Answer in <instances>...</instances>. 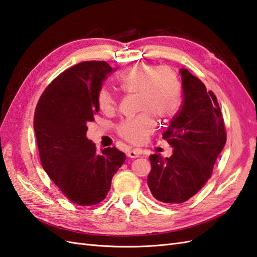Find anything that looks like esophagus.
Returning <instances> with one entry per match:
<instances>
[{"instance_id":"1","label":"esophagus","mask_w":257,"mask_h":257,"mask_svg":"<svg viewBox=\"0 0 257 257\" xmlns=\"http://www.w3.org/2000/svg\"><path fill=\"white\" fill-rule=\"evenodd\" d=\"M143 154L142 150L140 149H131V150L127 151V157L130 159H136V158H139Z\"/></svg>"}]
</instances>
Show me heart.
Here are the masks:
<instances>
[{
    "label": "heart",
    "instance_id": "1",
    "mask_svg": "<svg viewBox=\"0 0 257 257\" xmlns=\"http://www.w3.org/2000/svg\"><path fill=\"white\" fill-rule=\"evenodd\" d=\"M117 83L122 91L137 94V109L142 111L118 126V134L131 143H141L154 128L156 116L169 119L175 114L181 103V82L170 67L135 64L118 75ZM99 109L109 114L117 107V99L108 88L103 87L97 95Z\"/></svg>",
    "mask_w": 257,
    "mask_h": 257
}]
</instances>
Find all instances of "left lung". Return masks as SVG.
I'll return each mask as SVG.
<instances>
[{
    "label": "left lung",
    "instance_id": "left-lung-1",
    "mask_svg": "<svg viewBox=\"0 0 257 257\" xmlns=\"http://www.w3.org/2000/svg\"><path fill=\"white\" fill-rule=\"evenodd\" d=\"M183 105L163 133L173 147L170 158L149 157L148 186L166 204L188 200L209 180L225 145L224 122L217 97L186 69H181Z\"/></svg>",
    "mask_w": 257,
    "mask_h": 257
}]
</instances>
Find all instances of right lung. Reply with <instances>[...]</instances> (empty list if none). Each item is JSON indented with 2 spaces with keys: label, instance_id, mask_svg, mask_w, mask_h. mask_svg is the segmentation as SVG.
Returning <instances> with one entry per match:
<instances>
[{
  "label": "right lung",
  "instance_id": "obj_1",
  "mask_svg": "<svg viewBox=\"0 0 257 257\" xmlns=\"http://www.w3.org/2000/svg\"><path fill=\"white\" fill-rule=\"evenodd\" d=\"M112 68L84 61L65 70L46 88L36 107L34 129L44 170L68 198L81 206L103 200L126 160L115 147L96 152L87 123L99 111L97 95Z\"/></svg>",
  "mask_w": 257,
  "mask_h": 257
}]
</instances>
